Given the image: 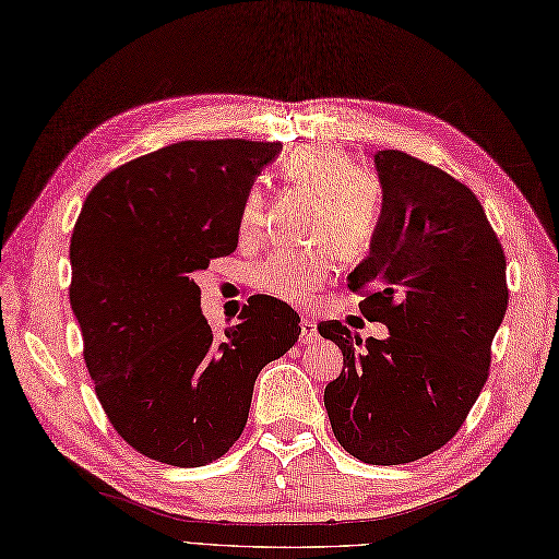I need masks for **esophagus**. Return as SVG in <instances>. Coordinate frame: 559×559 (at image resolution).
Returning a JSON list of instances; mask_svg holds the SVG:
<instances>
[{"label":"esophagus","instance_id":"1","mask_svg":"<svg viewBox=\"0 0 559 559\" xmlns=\"http://www.w3.org/2000/svg\"><path fill=\"white\" fill-rule=\"evenodd\" d=\"M318 324L316 320L304 318L301 320V344H316L318 342Z\"/></svg>","mask_w":559,"mask_h":559}]
</instances>
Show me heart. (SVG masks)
I'll use <instances>...</instances> for the list:
<instances>
[{
	"mask_svg": "<svg viewBox=\"0 0 559 559\" xmlns=\"http://www.w3.org/2000/svg\"><path fill=\"white\" fill-rule=\"evenodd\" d=\"M284 175L298 187L320 197L312 237L334 241L338 253L360 255L372 247L382 227L384 206L379 187L358 170L342 148L308 144L284 166ZM263 225V197L251 189L241 203L239 233L255 237ZM338 255L332 247L282 249L255 270L258 289L287 304H306L332 280Z\"/></svg>",
	"mask_w": 559,
	"mask_h": 559,
	"instance_id": "1",
	"label": "heart"
}]
</instances>
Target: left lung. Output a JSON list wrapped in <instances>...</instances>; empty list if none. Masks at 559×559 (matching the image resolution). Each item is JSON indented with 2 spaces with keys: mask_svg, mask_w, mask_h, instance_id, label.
<instances>
[{
  "mask_svg": "<svg viewBox=\"0 0 559 559\" xmlns=\"http://www.w3.org/2000/svg\"><path fill=\"white\" fill-rule=\"evenodd\" d=\"M374 166L384 217L348 289L389 336L362 342L338 320L318 326L344 353L324 407L353 457L403 465L451 441L479 399L508 310L506 253L455 177L399 148L377 152Z\"/></svg>",
  "mask_w": 559,
  "mask_h": 559,
  "instance_id": "8db88e82",
  "label": "left lung"
}]
</instances>
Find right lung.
I'll return each mask as SVG.
<instances>
[{
  "label": "right lung",
  "instance_id": "obj_1",
  "mask_svg": "<svg viewBox=\"0 0 559 559\" xmlns=\"http://www.w3.org/2000/svg\"><path fill=\"white\" fill-rule=\"evenodd\" d=\"M277 142H177L102 177L71 237V308L85 365L122 441L173 467L223 457L249 419L258 372L301 318L251 296L215 336L192 280L239 241L241 203Z\"/></svg>",
  "mask_w": 559,
  "mask_h": 559
}]
</instances>
